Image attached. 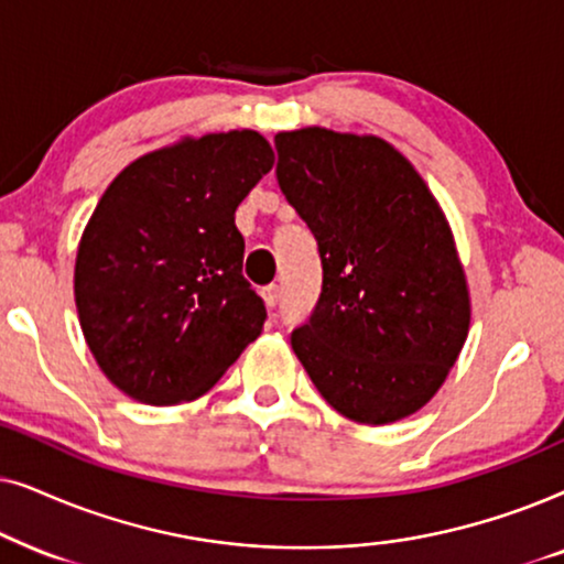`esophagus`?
<instances>
[{"label": "esophagus", "mask_w": 564, "mask_h": 564, "mask_svg": "<svg viewBox=\"0 0 564 564\" xmlns=\"http://www.w3.org/2000/svg\"><path fill=\"white\" fill-rule=\"evenodd\" d=\"M260 296H262V302L270 306V310H275V306L281 304V289L278 286H265L260 291Z\"/></svg>", "instance_id": "obj_1"}]
</instances>
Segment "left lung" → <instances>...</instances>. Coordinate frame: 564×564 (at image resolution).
Instances as JSON below:
<instances>
[{
  "instance_id": "left-lung-1",
  "label": "left lung",
  "mask_w": 564,
  "mask_h": 564,
  "mask_svg": "<svg viewBox=\"0 0 564 564\" xmlns=\"http://www.w3.org/2000/svg\"><path fill=\"white\" fill-rule=\"evenodd\" d=\"M278 185L317 239L322 294L291 348L329 408L364 425L417 412L469 333V286L438 200L389 141L281 131Z\"/></svg>"
}]
</instances>
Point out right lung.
Returning a JSON list of instances; mask_svg holds the SVG:
<instances>
[{
  "mask_svg": "<svg viewBox=\"0 0 564 564\" xmlns=\"http://www.w3.org/2000/svg\"><path fill=\"white\" fill-rule=\"evenodd\" d=\"M273 162L258 131L185 137L102 193L79 239L74 302L97 366L131 400L206 394L262 333L235 212Z\"/></svg>",
  "mask_w": 564,
  "mask_h": 564,
  "instance_id": "add662e5",
  "label": "right lung"
}]
</instances>
